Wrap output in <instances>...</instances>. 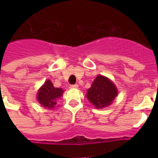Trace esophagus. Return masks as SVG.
<instances>
[{
	"label": "esophagus",
	"instance_id": "34e87169",
	"mask_svg": "<svg viewBox=\"0 0 158 158\" xmlns=\"http://www.w3.org/2000/svg\"><path fill=\"white\" fill-rule=\"evenodd\" d=\"M70 88H71V89H77L78 88V85H77V84H75V85H70Z\"/></svg>",
	"mask_w": 158,
	"mask_h": 158
}]
</instances>
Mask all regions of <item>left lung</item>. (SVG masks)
<instances>
[{"label": "left lung", "mask_w": 158, "mask_h": 158, "mask_svg": "<svg viewBox=\"0 0 158 158\" xmlns=\"http://www.w3.org/2000/svg\"><path fill=\"white\" fill-rule=\"evenodd\" d=\"M117 95L114 84L108 78L98 76L87 91L86 97L95 108L102 109L110 106Z\"/></svg>", "instance_id": "left-lung-1"}]
</instances>
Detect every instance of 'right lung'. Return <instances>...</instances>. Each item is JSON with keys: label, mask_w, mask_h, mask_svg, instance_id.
Here are the masks:
<instances>
[{"label": "right lung", "mask_w": 158, "mask_h": 158, "mask_svg": "<svg viewBox=\"0 0 158 158\" xmlns=\"http://www.w3.org/2000/svg\"><path fill=\"white\" fill-rule=\"evenodd\" d=\"M63 93V89L55 88L51 81L47 80L38 91L37 100L44 107L52 109L56 104V100L61 97Z\"/></svg>", "instance_id": "obj_1"}]
</instances>
